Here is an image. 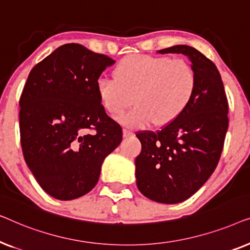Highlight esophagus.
Segmentation results:
<instances>
[{
  "instance_id": "obj_1",
  "label": "esophagus",
  "mask_w": 250,
  "mask_h": 250,
  "mask_svg": "<svg viewBox=\"0 0 250 250\" xmlns=\"http://www.w3.org/2000/svg\"><path fill=\"white\" fill-rule=\"evenodd\" d=\"M123 134H124V138H129V136H132L134 133H133L132 129H128V128H124L123 129Z\"/></svg>"
}]
</instances>
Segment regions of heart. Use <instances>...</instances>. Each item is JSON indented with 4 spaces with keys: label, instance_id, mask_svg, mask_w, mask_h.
I'll return each instance as SVG.
<instances>
[{
    "label": "heart",
    "instance_id": "heart-1",
    "mask_svg": "<svg viewBox=\"0 0 250 250\" xmlns=\"http://www.w3.org/2000/svg\"><path fill=\"white\" fill-rule=\"evenodd\" d=\"M197 74L183 59L131 54L119 61L114 80L95 84L98 100L108 114L117 116L133 102L136 107L119 121L127 127L166 125L179 117L192 101Z\"/></svg>",
    "mask_w": 250,
    "mask_h": 250
}]
</instances>
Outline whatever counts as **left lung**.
I'll return each instance as SVG.
<instances>
[{"instance_id":"8db88e82","label":"left lung","mask_w":250,"mask_h":250,"mask_svg":"<svg viewBox=\"0 0 250 250\" xmlns=\"http://www.w3.org/2000/svg\"><path fill=\"white\" fill-rule=\"evenodd\" d=\"M158 53L188 57L197 74V88L188 108L160 131L136 134L142 146L135 159L140 192L160 204H179L197 192L216 168L223 150L229 105L217 68L189 45Z\"/></svg>"}]
</instances>
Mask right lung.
Wrapping results in <instances>:
<instances>
[{
  "instance_id": "1",
  "label": "right lung",
  "mask_w": 250,
  "mask_h": 250,
  "mask_svg": "<svg viewBox=\"0 0 250 250\" xmlns=\"http://www.w3.org/2000/svg\"><path fill=\"white\" fill-rule=\"evenodd\" d=\"M114 63L69 43L37 63L27 78L19 101L23 157L41 188L56 199L90 192L104 158L122 142V127L108 117L95 92L102 71Z\"/></svg>"
}]
</instances>
